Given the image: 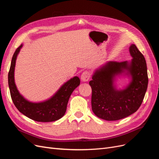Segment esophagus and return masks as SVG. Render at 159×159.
<instances>
[{"label":"esophagus","mask_w":159,"mask_h":159,"mask_svg":"<svg viewBox=\"0 0 159 159\" xmlns=\"http://www.w3.org/2000/svg\"><path fill=\"white\" fill-rule=\"evenodd\" d=\"M90 78V73L88 71H84L81 75V80L83 81H88Z\"/></svg>","instance_id":"esophagus-1"}]
</instances>
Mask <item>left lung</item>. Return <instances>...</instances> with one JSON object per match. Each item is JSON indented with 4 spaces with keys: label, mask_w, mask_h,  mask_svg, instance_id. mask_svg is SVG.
<instances>
[{
    "label": "left lung",
    "mask_w": 159,
    "mask_h": 159,
    "mask_svg": "<svg viewBox=\"0 0 159 159\" xmlns=\"http://www.w3.org/2000/svg\"><path fill=\"white\" fill-rule=\"evenodd\" d=\"M131 61H109L95 70L89 85L92 89L91 107L96 116L117 121L136 112L141 106L148 86L145 57L134 44L129 47ZM129 79L128 84L117 89V77Z\"/></svg>",
    "instance_id": "1"
}]
</instances>
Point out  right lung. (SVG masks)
Listing matches in <instances>:
<instances>
[{
	"label": "right lung",
	"mask_w": 159,
	"mask_h": 159,
	"mask_svg": "<svg viewBox=\"0 0 159 159\" xmlns=\"http://www.w3.org/2000/svg\"><path fill=\"white\" fill-rule=\"evenodd\" d=\"M23 46L21 44L12 56L8 81L12 102L18 110L27 117L38 122L55 121L64 116L72 92L80 84L78 76L67 81L52 97L39 102H33L26 99L17 89L14 81L17 56Z\"/></svg>",
	"instance_id": "1"
}]
</instances>
